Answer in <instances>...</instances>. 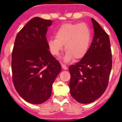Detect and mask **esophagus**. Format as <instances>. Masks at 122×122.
<instances>
[{
	"label": "esophagus",
	"instance_id": "34e87169",
	"mask_svg": "<svg viewBox=\"0 0 122 122\" xmlns=\"http://www.w3.org/2000/svg\"><path fill=\"white\" fill-rule=\"evenodd\" d=\"M62 68L63 69V70H66L68 69L67 66H66V65H64V64H62Z\"/></svg>",
	"mask_w": 122,
	"mask_h": 122
}]
</instances>
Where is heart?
I'll use <instances>...</instances> for the list:
<instances>
[{"instance_id":"b5f03b06","label":"heart","mask_w":122,"mask_h":122,"mask_svg":"<svg viewBox=\"0 0 122 122\" xmlns=\"http://www.w3.org/2000/svg\"><path fill=\"white\" fill-rule=\"evenodd\" d=\"M55 37L48 40L49 51L53 56H58L64 45L66 52L62 60L68 62L73 58L82 59L87 54L92 41V32L85 23H65L56 30Z\"/></svg>"}]
</instances>
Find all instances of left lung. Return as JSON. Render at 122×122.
<instances>
[{
	"label": "left lung",
	"instance_id": "obj_1",
	"mask_svg": "<svg viewBox=\"0 0 122 122\" xmlns=\"http://www.w3.org/2000/svg\"><path fill=\"white\" fill-rule=\"evenodd\" d=\"M94 36L87 54L69 68L71 95L79 103L88 104L103 94L108 84L112 68L109 37L92 18Z\"/></svg>",
	"mask_w": 122,
	"mask_h": 122
}]
</instances>
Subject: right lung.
Listing matches in <instances>:
<instances>
[{"instance_id":"add662e5","label":"right lung","mask_w":122,"mask_h":122,"mask_svg":"<svg viewBox=\"0 0 122 122\" xmlns=\"http://www.w3.org/2000/svg\"><path fill=\"white\" fill-rule=\"evenodd\" d=\"M52 21L35 17L19 31L12 52L13 84L25 101L39 104L51 95L61 65L49 51L46 34Z\"/></svg>"}]
</instances>
